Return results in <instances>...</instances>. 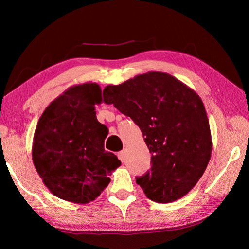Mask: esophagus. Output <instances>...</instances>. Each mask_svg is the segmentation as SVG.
I'll return each mask as SVG.
<instances>
[{"instance_id":"esophagus-1","label":"esophagus","mask_w":249,"mask_h":249,"mask_svg":"<svg viewBox=\"0 0 249 249\" xmlns=\"http://www.w3.org/2000/svg\"><path fill=\"white\" fill-rule=\"evenodd\" d=\"M118 157H119V160L121 161H124V160H125V151H120L118 153Z\"/></svg>"}]
</instances>
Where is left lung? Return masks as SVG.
I'll return each mask as SVG.
<instances>
[{
  "label": "left lung",
  "mask_w": 249,
  "mask_h": 249,
  "mask_svg": "<svg viewBox=\"0 0 249 249\" xmlns=\"http://www.w3.org/2000/svg\"><path fill=\"white\" fill-rule=\"evenodd\" d=\"M103 95L106 104L129 116L145 137L152 167L136 182L146 197L168 203L188 194L212 153L209 119L199 95L160 71L107 86Z\"/></svg>",
  "instance_id": "obj_1"
}]
</instances>
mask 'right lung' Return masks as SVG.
Segmentation results:
<instances>
[{"label": "right lung", "mask_w": 249, "mask_h": 249, "mask_svg": "<svg viewBox=\"0 0 249 249\" xmlns=\"http://www.w3.org/2000/svg\"><path fill=\"white\" fill-rule=\"evenodd\" d=\"M102 103L97 83L73 86L55 98L39 118L32 158L44 184L57 198L86 204L110 183V173L121 166L106 152L108 129L96 119Z\"/></svg>", "instance_id": "right-lung-1"}]
</instances>
